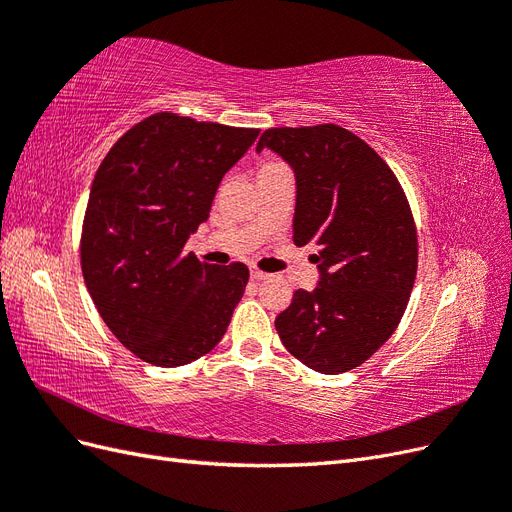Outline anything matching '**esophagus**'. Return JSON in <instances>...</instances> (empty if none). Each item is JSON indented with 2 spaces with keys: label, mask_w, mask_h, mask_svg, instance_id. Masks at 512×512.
Masks as SVG:
<instances>
[{
  "label": "esophagus",
  "mask_w": 512,
  "mask_h": 512,
  "mask_svg": "<svg viewBox=\"0 0 512 512\" xmlns=\"http://www.w3.org/2000/svg\"><path fill=\"white\" fill-rule=\"evenodd\" d=\"M250 275H252V280H254V282H262V280H267V277H269V273L260 271L258 267H252V269H250Z\"/></svg>",
  "instance_id": "34e87169"
}]
</instances>
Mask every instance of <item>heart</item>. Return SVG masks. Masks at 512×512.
Returning <instances> with one entry per match:
<instances>
[{"instance_id": "heart-1", "label": "heart", "mask_w": 512, "mask_h": 512, "mask_svg": "<svg viewBox=\"0 0 512 512\" xmlns=\"http://www.w3.org/2000/svg\"><path fill=\"white\" fill-rule=\"evenodd\" d=\"M275 166H280V162H273V160H267V162H262V164L258 166V173H262V170H269V168H275Z\"/></svg>"}]
</instances>
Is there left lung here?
<instances>
[{
  "instance_id": "1",
  "label": "left lung",
  "mask_w": 512,
  "mask_h": 512,
  "mask_svg": "<svg viewBox=\"0 0 512 512\" xmlns=\"http://www.w3.org/2000/svg\"><path fill=\"white\" fill-rule=\"evenodd\" d=\"M294 168V245H314L320 282L294 290L275 318L286 350L320 374L363 365L404 316L418 265L412 209L395 173L335 123L269 128L256 151Z\"/></svg>"
}]
</instances>
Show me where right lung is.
I'll list each match as a JSON object with an SVG mask.
<instances>
[{"instance_id":"right-lung-1","label":"right lung","mask_w":512,"mask_h":512,"mask_svg":"<svg viewBox=\"0 0 512 512\" xmlns=\"http://www.w3.org/2000/svg\"><path fill=\"white\" fill-rule=\"evenodd\" d=\"M258 132L162 111L132 126L98 166L81 269L106 327L145 363L188 365L228 329L250 269L215 267L183 247Z\"/></svg>"}]
</instances>
